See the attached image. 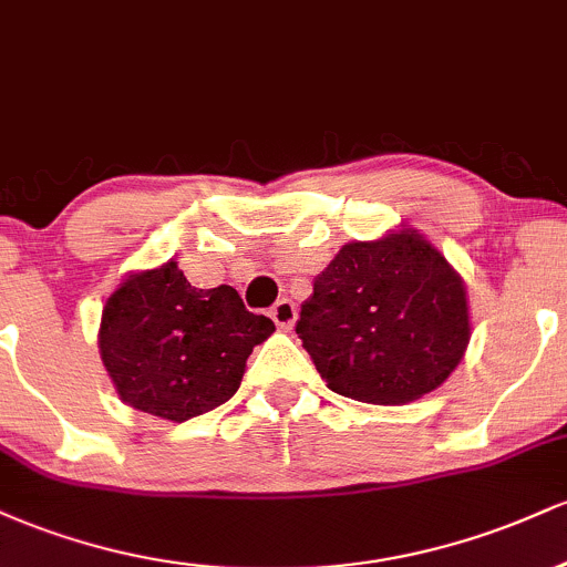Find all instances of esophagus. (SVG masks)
<instances>
[{
  "mask_svg": "<svg viewBox=\"0 0 567 567\" xmlns=\"http://www.w3.org/2000/svg\"><path fill=\"white\" fill-rule=\"evenodd\" d=\"M269 315H271V320L277 322L279 330H290L292 322H296V317H298V309L290 298H282V301H277L275 306H271Z\"/></svg>",
  "mask_w": 567,
  "mask_h": 567,
  "instance_id": "obj_1",
  "label": "esophagus"
}]
</instances>
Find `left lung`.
I'll return each instance as SVG.
<instances>
[{"instance_id":"1","label":"left lung","mask_w":567,"mask_h":567,"mask_svg":"<svg viewBox=\"0 0 567 567\" xmlns=\"http://www.w3.org/2000/svg\"><path fill=\"white\" fill-rule=\"evenodd\" d=\"M296 333L336 394L400 405L437 389L470 343L466 290L413 231L351 243L315 277Z\"/></svg>"}]
</instances>
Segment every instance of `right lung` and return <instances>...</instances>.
I'll return each mask as SVG.
<instances>
[{
  "label": "right lung",
  "mask_w": 567,
  "mask_h": 567,
  "mask_svg": "<svg viewBox=\"0 0 567 567\" xmlns=\"http://www.w3.org/2000/svg\"><path fill=\"white\" fill-rule=\"evenodd\" d=\"M275 322L245 309L229 285L199 290L171 261L130 275L101 317V360L127 405L181 421L237 394L252 347Z\"/></svg>",
  "instance_id": "right-lung-1"
}]
</instances>
